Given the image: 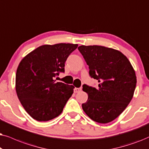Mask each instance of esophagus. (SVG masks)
I'll return each mask as SVG.
<instances>
[{"instance_id":"1","label":"esophagus","mask_w":149,"mask_h":149,"mask_svg":"<svg viewBox=\"0 0 149 149\" xmlns=\"http://www.w3.org/2000/svg\"><path fill=\"white\" fill-rule=\"evenodd\" d=\"M82 91V88H74V93H79Z\"/></svg>"}]
</instances>
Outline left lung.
Here are the masks:
<instances>
[{"instance_id":"left-lung-1","label":"left lung","mask_w":149,"mask_h":149,"mask_svg":"<svg viewBox=\"0 0 149 149\" xmlns=\"http://www.w3.org/2000/svg\"><path fill=\"white\" fill-rule=\"evenodd\" d=\"M79 51L88 65L89 75L98 88L82 86L88 100L82 107L99 123H108L125 110L134 96L136 76L128 58L116 49L101 45H80Z\"/></svg>"}]
</instances>
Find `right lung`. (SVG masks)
Listing matches in <instances>:
<instances>
[{
  "label": "right lung",
  "instance_id": "obj_1",
  "mask_svg": "<svg viewBox=\"0 0 149 149\" xmlns=\"http://www.w3.org/2000/svg\"><path fill=\"white\" fill-rule=\"evenodd\" d=\"M78 44L43 45L20 61L15 76V90L21 104L32 118L47 121L57 117L73 93L74 86L56 82L65 72V63Z\"/></svg>",
  "mask_w": 149,
  "mask_h": 149
}]
</instances>
